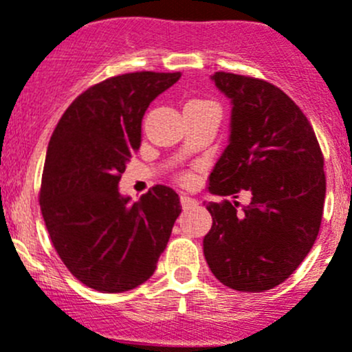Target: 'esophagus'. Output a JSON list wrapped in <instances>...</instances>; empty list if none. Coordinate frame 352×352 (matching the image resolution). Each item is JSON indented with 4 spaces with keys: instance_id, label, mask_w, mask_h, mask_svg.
<instances>
[{
    "instance_id": "34e87169",
    "label": "esophagus",
    "mask_w": 352,
    "mask_h": 352,
    "mask_svg": "<svg viewBox=\"0 0 352 352\" xmlns=\"http://www.w3.org/2000/svg\"><path fill=\"white\" fill-rule=\"evenodd\" d=\"M181 205H183V208H191V207H197L198 201L195 200V198L188 197V195H181Z\"/></svg>"
}]
</instances>
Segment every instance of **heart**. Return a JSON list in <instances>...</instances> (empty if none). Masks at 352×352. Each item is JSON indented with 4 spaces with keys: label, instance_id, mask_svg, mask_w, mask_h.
Listing matches in <instances>:
<instances>
[{
    "label": "heart",
    "instance_id": "b5f03b06",
    "mask_svg": "<svg viewBox=\"0 0 352 352\" xmlns=\"http://www.w3.org/2000/svg\"><path fill=\"white\" fill-rule=\"evenodd\" d=\"M179 181H181V183H183V184H190L191 181H193V176H191L190 173H183V175L179 176Z\"/></svg>",
    "mask_w": 352,
    "mask_h": 352
}]
</instances>
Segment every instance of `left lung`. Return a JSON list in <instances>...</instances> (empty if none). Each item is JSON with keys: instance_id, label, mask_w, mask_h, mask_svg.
Wrapping results in <instances>:
<instances>
[{"instance_id": "obj_1", "label": "left lung", "mask_w": 352, "mask_h": 352, "mask_svg": "<svg viewBox=\"0 0 352 352\" xmlns=\"http://www.w3.org/2000/svg\"><path fill=\"white\" fill-rule=\"evenodd\" d=\"M231 99L229 145L208 177V191L252 201H208L212 228L204 255L224 286L262 293L287 279L320 231L325 201L323 154L311 124L279 87L215 72Z\"/></svg>"}]
</instances>
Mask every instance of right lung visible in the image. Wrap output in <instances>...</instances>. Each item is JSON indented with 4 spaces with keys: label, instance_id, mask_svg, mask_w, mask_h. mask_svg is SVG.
Listing matches in <instances>:
<instances>
[{
    "label": "right lung",
    "instance_id": "1",
    "mask_svg": "<svg viewBox=\"0 0 352 352\" xmlns=\"http://www.w3.org/2000/svg\"><path fill=\"white\" fill-rule=\"evenodd\" d=\"M181 73L111 76L80 94L47 145L39 204L54 250L87 287L123 293L155 272L181 214L173 188L155 184L138 201L118 190L140 148L152 100Z\"/></svg>",
    "mask_w": 352,
    "mask_h": 352
}]
</instances>
